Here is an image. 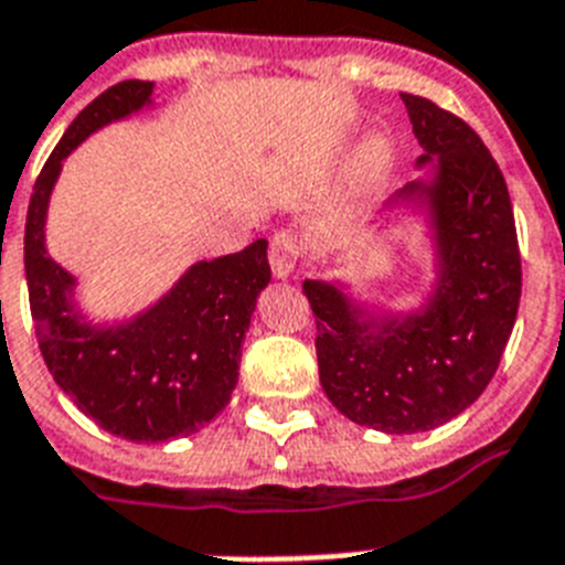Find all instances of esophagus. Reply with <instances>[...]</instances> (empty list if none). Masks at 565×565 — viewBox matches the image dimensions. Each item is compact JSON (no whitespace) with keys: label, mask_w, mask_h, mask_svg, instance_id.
I'll return each instance as SVG.
<instances>
[{"label":"esophagus","mask_w":565,"mask_h":565,"mask_svg":"<svg viewBox=\"0 0 565 565\" xmlns=\"http://www.w3.org/2000/svg\"><path fill=\"white\" fill-rule=\"evenodd\" d=\"M300 256H302L300 236H297V233H291V231L277 233V236L271 239V271H274V277L286 279L288 274L297 268Z\"/></svg>","instance_id":"esophagus-1"}]
</instances>
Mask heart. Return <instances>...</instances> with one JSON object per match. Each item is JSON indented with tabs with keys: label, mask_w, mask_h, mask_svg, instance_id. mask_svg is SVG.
<instances>
[{
	"label": "heart",
	"mask_w": 565,
	"mask_h": 565,
	"mask_svg": "<svg viewBox=\"0 0 565 565\" xmlns=\"http://www.w3.org/2000/svg\"><path fill=\"white\" fill-rule=\"evenodd\" d=\"M393 149L386 143V138H370V143L361 149L355 167V181L361 188H375L377 181L384 179L386 167H390Z\"/></svg>",
	"instance_id": "1"
}]
</instances>
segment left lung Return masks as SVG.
Masks as SVG:
<instances>
[{
    "label": "left lung",
    "mask_w": 565,
    "mask_h": 565,
    "mask_svg": "<svg viewBox=\"0 0 565 565\" xmlns=\"http://www.w3.org/2000/svg\"><path fill=\"white\" fill-rule=\"evenodd\" d=\"M401 100L424 149L422 175L375 225H422L430 288L393 309L363 300L347 279H302L323 393L349 422L395 436L447 424L484 393L523 291L511 195L482 138L427 97Z\"/></svg>",
    "instance_id": "1"
}]
</instances>
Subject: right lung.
<instances>
[{
    "label": "right lung",
    "mask_w": 565,
    "mask_h": 565,
    "mask_svg": "<svg viewBox=\"0 0 565 565\" xmlns=\"http://www.w3.org/2000/svg\"><path fill=\"white\" fill-rule=\"evenodd\" d=\"M156 83L106 88L72 120L42 167L28 204L25 279L45 366L97 427L129 441L199 433L222 413L239 381L242 340L256 297L271 282L268 242L193 263L152 306L97 323L77 302V277L45 248V222L63 161L88 135L149 109Z\"/></svg>",
    "instance_id": "add662e5"
}]
</instances>
